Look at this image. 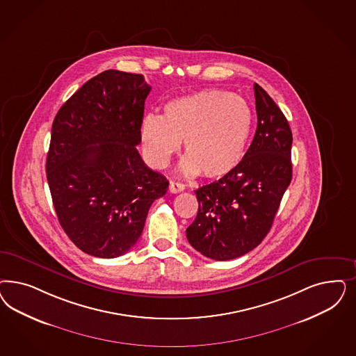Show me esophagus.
I'll return each instance as SVG.
<instances>
[{
    "label": "esophagus",
    "mask_w": 356,
    "mask_h": 356,
    "mask_svg": "<svg viewBox=\"0 0 356 356\" xmlns=\"http://www.w3.org/2000/svg\"><path fill=\"white\" fill-rule=\"evenodd\" d=\"M184 190V184H179V182H174V181H170V184H169V191L172 193V194H178V193H182Z\"/></svg>",
    "instance_id": "1"
}]
</instances>
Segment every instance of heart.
Listing matches in <instances>:
<instances>
[{
  "label": "heart",
  "mask_w": 356,
  "mask_h": 356,
  "mask_svg": "<svg viewBox=\"0 0 356 356\" xmlns=\"http://www.w3.org/2000/svg\"><path fill=\"white\" fill-rule=\"evenodd\" d=\"M252 107L238 95L207 89L169 101L162 116L148 114L140 126L144 154L163 169L184 141L182 172L221 179L234 172L252 136Z\"/></svg>",
  "instance_id": "b5f03b06"
}]
</instances>
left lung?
<instances>
[{
    "label": "left lung",
    "mask_w": 356,
    "mask_h": 356,
    "mask_svg": "<svg viewBox=\"0 0 356 356\" xmlns=\"http://www.w3.org/2000/svg\"><path fill=\"white\" fill-rule=\"evenodd\" d=\"M257 131L240 166L196 190L199 209L186 229L207 258L229 261L257 248L271 229L292 179V132L282 110L254 83Z\"/></svg>",
    "instance_id": "obj_1"
}]
</instances>
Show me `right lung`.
<instances>
[{"mask_svg":"<svg viewBox=\"0 0 356 356\" xmlns=\"http://www.w3.org/2000/svg\"><path fill=\"white\" fill-rule=\"evenodd\" d=\"M149 92L143 74L104 70L55 116L46 163L52 202L70 241L92 257L126 254L168 191L136 149Z\"/></svg>","mask_w":356,"mask_h":356,"instance_id":"add662e5","label":"right lung"}]
</instances>
